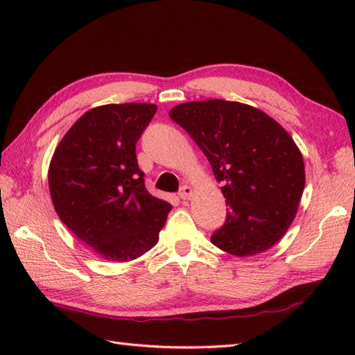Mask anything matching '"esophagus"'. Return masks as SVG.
I'll use <instances>...</instances> for the list:
<instances>
[{
    "mask_svg": "<svg viewBox=\"0 0 355 355\" xmlns=\"http://www.w3.org/2000/svg\"><path fill=\"white\" fill-rule=\"evenodd\" d=\"M180 198H182V200H189L191 197H192V195H193V189H192V187L191 186H187V184H184L183 187H182V189H180Z\"/></svg>",
    "mask_w": 355,
    "mask_h": 355,
    "instance_id": "obj_1",
    "label": "esophagus"
}]
</instances>
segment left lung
Returning <instances> with one entry per match:
<instances>
[{
    "label": "left lung",
    "instance_id": "obj_1",
    "mask_svg": "<svg viewBox=\"0 0 355 355\" xmlns=\"http://www.w3.org/2000/svg\"><path fill=\"white\" fill-rule=\"evenodd\" d=\"M223 183L227 220L210 241L238 258L273 247L291 225L305 187V164L291 135L266 112L210 99L169 111Z\"/></svg>",
    "mask_w": 355,
    "mask_h": 355
}]
</instances>
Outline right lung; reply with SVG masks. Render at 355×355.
<instances>
[{
  "label": "right lung",
  "instance_id": "obj_1",
  "mask_svg": "<svg viewBox=\"0 0 355 355\" xmlns=\"http://www.w3.org/2000/svg\"><path fill=\"white\" fill-rule=\"evenodd\" d=\"M154 103H110L80 116L49 166L53 206L92 250L112 262L153 248L172 206L150 195L135 143L154 117Z\"/></svg>",
  "mask_w": 355,
  "mask_h": 355
}]
</instances>
